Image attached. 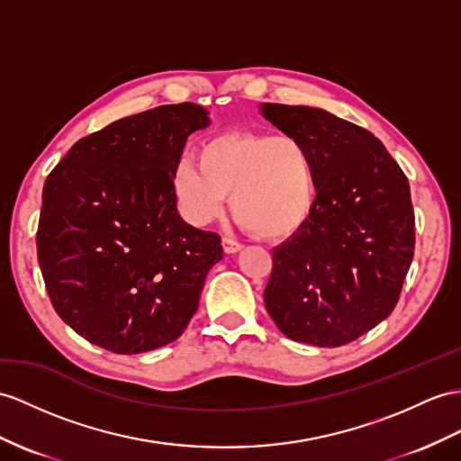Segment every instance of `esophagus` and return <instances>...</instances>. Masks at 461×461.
I'll list each match as a JSON object with an SVG mask.
<instances>
[{
	"instance_id": "1",
	"label": "esophagus",
	"mask_w": 461,
	"mask_h": 461,
	"mask_svg": "<svg viewBox=\"0 0 461 461\" xmlns=\"http://www.w3.org/2000/svg\"><path fill=\"white\" fill-rule=\"evenodd\" d=\"M221 242H222V250L227 254H237L242 249L240 242H237L234 239H229V237H222Z\"/></svg>"
}]
</instances>
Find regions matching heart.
<instances>
[{
	"mask_svg": "<svg viewBox=\"0 0 461 461\" xmlns=\"http://www.w3.org/2000/svg\"><path fill=\"white\" fill-rule=\"evenodd\" d=\"M197 160L177 162L172 172L177 203L195 224L215 219L230 195L232 217L276 240L294 234L315 205V162L294 134L221 132L199 146Z\"/></svg>",
	"mask_w": 461,
	"mask_h": 461,
	"instance_id": "1",
	"label": "heart"
}]
</instances>
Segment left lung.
Wrapping results in <instances>:
<instances>
[{
    "mask_svg": "<svg viewBox=\"0 0 461 461\" xmlns=\"http://www.w3.org/2000/svg\"><path fill=\"white\" fill-rule=\"evenodd\" d=\"M262 115L307 146L317 172L309 219L274 249L266 309L291 340L344 346L399 301L414 254L409 179L372 132L329 111L264 104Z\"/></svg>",
    "mask_w": 461,
    "mask_h": 461,
    "instance_id": "obj_1",
    "label": "left lung"
}]
</instances>
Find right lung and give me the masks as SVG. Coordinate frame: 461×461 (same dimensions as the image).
<instances>
[{
	"label": "right lung",
	"mask_w": 461,
	"mask_h": 461,
	"mask_svg": "<svg viewBox=\"0 0 461 461\" xmlns=\"http://www.w3.org/2000/svg\"><path fill=\"white\" fill-rule=\"evenodd\" d=\"M207 125L195 104L119 119L77 140L44 182L42 279L54 311L87 342L140 354L192 321L222 246L177 215L172 172L189 134Z\"/></svg>",
	"instance_id": "obj_1"
}]
</instances>
